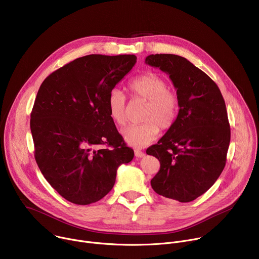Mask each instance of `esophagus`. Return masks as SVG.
Masks as SVG:
<instances>
[{
    "instance_id": "34e87169",
    "label": "esophagus",
    "mask_w": 259,
    "mask_h": 259,
    "mask_svg": "<svg viewBox=\"0 0 259 259\" xmlns=\"http://www.w3.org/2000/svg\"><path fill=\"white\" fill-rule=\"evenodd\" d=\"M134 154H135V156H136L137 158H142V157L145 156V154H144L143 152H141L140 150H135V151H134Z\"/></svg>"
}]
</instances>
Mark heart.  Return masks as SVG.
I'll use <instances>...</instances> for the list:
<instances>
[{
    "mask_svg": "<svg viewBox=\"0 0 259 259\" xmlns=\"http://www.w3.org/2000/svg\"><path fill=\"white\" fill-rule=\"evenodd\" d=\"M133 97L146 100V105L140 125H130L122 130L125 142L134 147H144L152 143L162 130L170 129L178 116L179 100L177 95L168 89L167 81L154 71H147L137 76L129 83ZM109 118L118 126L126 121V97L124 93L114 88L106 99Z\"/></svg>",
    "mask_w": 259,
    "mask_h": 259,
    "instance_id": "obj_1",
    "label": "heart"
}]
</instances>
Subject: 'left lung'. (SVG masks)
Instances as JSON below:
<instances>
[{
  "label": "left lung",
  "mask_w": 259,
  "mask_h": 259,
  "mask_svg": "<svg viewBox=\"0 0 259 259\" xmlns=\"http://www.w3.org/2000/svg\"><path fill=\"white\" fill-rule=\"evenodd\" d=\"M145 63L169 75L179 100L174 125L146 150L161 164L152 188L168 199L194 201L226 166L231 129L225 99L214 81L187 58L151 54Z\"/></svg>",
  "instance_id": "8db88e82"
}]
</instances>
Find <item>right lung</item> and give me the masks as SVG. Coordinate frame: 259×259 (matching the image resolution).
<instances>
[{
	"mask_svg": "<svg viewBox=\"0 0 259 259\" xmlns=\"http://www.w3.org/2000/svg\"><path fill=\"white\" fill-rule=\"evenodd\" d=\"M136 59L130 54L77 58L53 71L36 94L30 114L35 162L50 186L73 204L102 199L119 166L134 157L108 116L106 99Z\"/></svg>",
	"mask_w": 259,
	"mask_h": 259,
	"instance_id": "obj_1",
	"label": "right lung"
}]
</instances>
